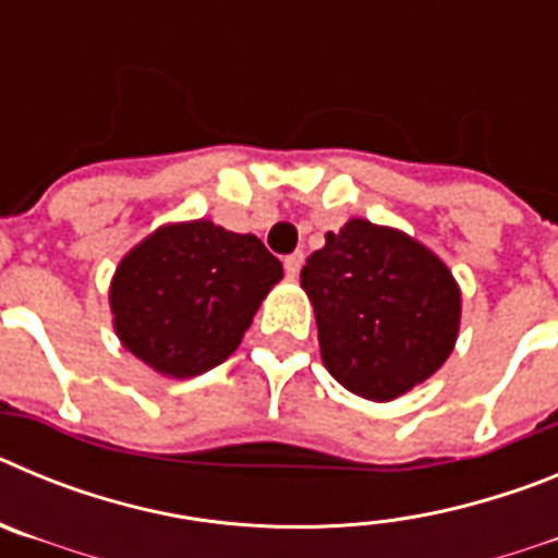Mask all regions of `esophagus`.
<instances>
[{
  "label": "esophagus",
  "mask_w": 558,
  "mask_h": 558,
  "mask_svg": "<svg viewBox=\"0 0 558 558\" xmlns=\"http://www.w3.org/2000/svg\"><path fill=\"white\" fill-rule=\"evenodd\" d=\"M302 265H304V254H302V251H293V254H290V256H284V274H288L290 279H295V276H299Z\"/></svg>",
  "instance_id": "34e87169"
}]
</instances>
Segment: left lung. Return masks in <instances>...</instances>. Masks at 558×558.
Listing matches in <instances>:
<instances>
[{
	"mask_svg": "<svg viewBox=\"0 0 558 558\" xmlns=\"http://www.w3.org/2000/svg\"><path fill=\"white\" fill-rule=\"evenodd\" d=\"M302 288L315 310L324 366L363 399L402 397L456 349L461 288L405 231L347 220L307 256Z\"/></svg>",
	"mask_w": 558,
	"mask_h": 558,
	"instance_id": "8db88e82",
	"label": "left lung"
}]
</instances>
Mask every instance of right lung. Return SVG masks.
Returning <instances> with one entry per match:
<instances>
[{
	"label": "right lung",
	"instance_id": "1",
	"mask_svg": "<svg viewBox=\"0 0 558 558\" xmlns=\"http://www.w3.org/2000/svg\"><path fill=\"white\" fill-rule=\"evenodd\" d=\"M279 279L282 263L259 236L206 218L165 223L113 270V332L153 372L195 377L240 347Z\"/></svg>",
	"mask_w": 558,
	"mask_h": 558
}]
</instances>
